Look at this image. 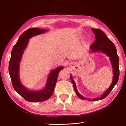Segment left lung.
Masks as SVG:
<instances>
[{"label": "left lung", "instance_id": "1", "mask_svg": "<svg viewBox=\"0 0 126 126\" xmlns=\"http://www.w3.org/2000/svg\"><path fill=\"white\" fill-rule=\"evenodd\" d=\"M92 30L96 36V41L94 42V43L92 45L90 46V52L94 53L101 52L106 54L109 57L113 69L112 81L107 90L100 97H96L94 99H87L88 100L91 101H97L103 99L107 96L117 83L119 77V58H118L115 45L106 36L105 32L98 29L93 28ZM70 79L72 84H73L74 90L77 96L82 100H87L86 98L82 96L78 91L77 88H76L75 82L74 81V79H72L71 75H70Z\"/></svg>", "mask_w": 126, "mask_h": 126}]
</instances>
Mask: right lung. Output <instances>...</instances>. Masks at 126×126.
I'll list each match as a JSON object with an SVG mask.
<instances>
[{
  "label": "right lung",
  "mask_w": 126,
  "mask_h": 126,
  "mask_svg": "<svg viewBox=\"0 0 126 126\" xmlns=\"http://www.w3.org/2000/svg\"><path fill=\"white\" fill-rule=\"evenodd\" d=\"M48 31L47 29L38 28L27 30L20 36L11 51L9 63V73L13 87L18 94L29 102H41L50 98L54 93L59 72L63 69V66H61L52 70L48 75L45 87L39 90H29L20 81V63L24 51L29 43V39L33 36L44 33Z\"/></svg>",
  "instance_id": "add662e5"
}]
</instances>
